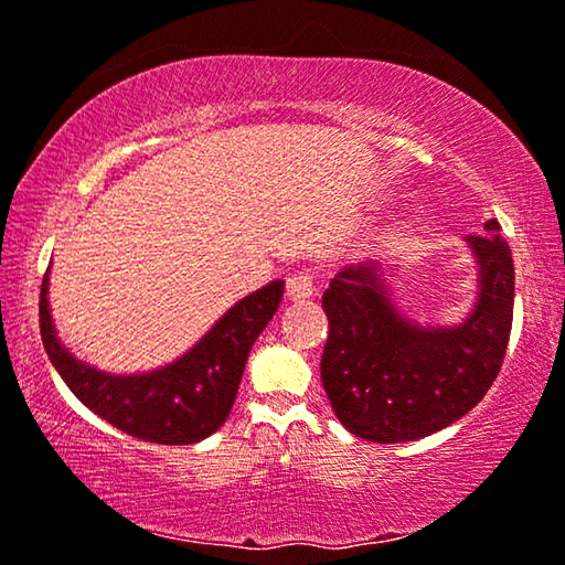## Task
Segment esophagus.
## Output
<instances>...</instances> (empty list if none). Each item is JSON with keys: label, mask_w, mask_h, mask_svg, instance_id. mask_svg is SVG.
Here are the masks:
<instances>
[{"label": "esophagus", "mask_w": 565, "mask_h": 565, "mask_svg": "<svg viewBox=\"0 0 565 565\" xmlns=\"http://www.w3.org/2000/svg\"><path fill=\"white\" fill-rule=\"evenodd\" d=\"M311 294H315V274L311 271L291 274L289 279H286V297H289L291 301L309 299Z\"/></svg>", "instance_id": "34e87169"}]
</instances>
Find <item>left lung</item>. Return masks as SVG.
<instances>
[{
  "label": "left lung",
  "mask_w": 565,
  "mask_h": 565,
  "mask_svg": "<svg viewBox=\"0 0 565 565\" xmlns=\"http://www.w3.org/2000/svg\"><path fill=\"white\" fill-rule=\"evenodd\" d=\"M468 241L480 264V299L455 329L402 319L374 266H349L329 281L319 370L331 409L352 435L380 445L419 440L468 415L495 382L513 327V256L495 218L486 236Z\"/></svg>",
  "instance_id": "1"
}]
</instances>
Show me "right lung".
<instances>
[{
    "instance_id": "right-lung-1",
    "label": "right lung",
    "mask_w": 565,
    "mask_h": 565,
    "mask_svg": "<svg viewBox=\"0 0 565 565\" xmlns=\"http://www.w3.org/2000/svg\"><path fill=\"white\" fill-rule=\"evenodd\" d=\"M284 281L241 299L181 360L138 377H113L70 356L50 319L47 274L40 289V331L60 377L85 407L142 443L191 445L216 433L234 407L241 374L258 334L279 309Z\"/></svg>"
}]
</instances>
